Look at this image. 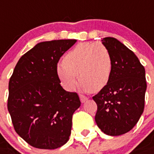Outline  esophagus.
<instances>
[{"mask_svg": "<svg viewBox=\"0 0 154 154\" xmlns=\"http://www.w3.org/2000/svg\"><path fill=\"white\" fill-rule=\"evenodd\" d=\"M80 100H81V101L82 103H84V102H85V101L88 100V97H85V96H84V95H80Z\"/></svg>", "mask_w": 154, "mask_h": 154, "instance_id": "obj_1", "label": "esophagus"}]
</instances>
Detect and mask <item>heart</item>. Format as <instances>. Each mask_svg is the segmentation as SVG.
I'll return each mask as SVG.
<instances>
[{
    "label": "heart",
    "instance_id": "heart-1",
    "mask_svg": "<svg viewBox=\"0 0 154 154\" xmlns=\"http://www.w3.org/2000/svg\"><path fill=\"white\" fill-rule=\"evenodd\" d=\"M113 57L101 42H81L64 57V63L57 65V75L69 91L77 85V77L85 89L97 92L103 89L112 77Z\"/></svg>",
    "mask_w": 154,
    "mask_h": 154
}]
</instances>
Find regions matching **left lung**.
Returning <instances> with one entry per match:
<instances>
[{"instance_id":"left-lung-1","label":"left lung","mask_w":154,"mask_h":154,"mask_svg":"<svg viewBox=\"0 0 154 154\" xmlns=\"http://www.w3.org/2000/svg\"><path fill=\"white\" fill-rule=\"evenodd\" d=\"M101 41L114 65L108 84L92 97L97 104L95 120L103 133L118 136L133 129L144 111L146 73L137 56L122 42L113 37Z\"/></svg>"}]
</instances>
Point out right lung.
Listing matches in <instances>:
<instances>
[{"label":"right lung","instance_id":"1","mask_svg":"<svg viewBox=\"0 0 154 154\" xmlns=\"http://www.w3.org/2000/svg\"><path fill=\"white\" fill-rule=\"evenodd\" d=\"M76 42H39L20 58L10 77L7 105L12 125L33 147L54 149L69 138L73 114L81 101L77 92L62 88L57 67Z\"/></svg>","mask_w":154,"mask_h":154}]
</instances>
